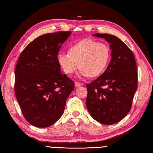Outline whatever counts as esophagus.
Segmentation results:
<instances>
[{
	"mask_svg": "<svg viewBox=\"0 0 153 153\" xmlns=\"http://www.w3.org/2000/svg\"><path fill=\"white\" fill-rule=\"evenodd\" d=\"M82 83H81V82H75V87H76L82 86Z\"/></svg>",
	"mask_w": 153,
	"mask_h": 153,
	"instance_id": "esophagus-1",
	"label": "esophagus"
}]
</instances>
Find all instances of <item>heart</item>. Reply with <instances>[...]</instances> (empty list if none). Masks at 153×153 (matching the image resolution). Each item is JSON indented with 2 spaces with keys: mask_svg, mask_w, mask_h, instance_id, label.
<instances>
[{
  "mask_svg": "<svg viewBox=\"0 0 153 153\" xmlns=\"http://www.w3.org/2000/svg\"><path fill=\"white\" fill-rule=\"evenodd\" d=\"M110 55V48L105 43L86 39L72 45L69 52L59 53L58 62L67 74H72L80 66V76L93 78L105 71Z\"/></svg>",
  "mask_w": 153,
  "mask_h": 153,
  "instance_id": "b5f03b06",
  "label": "heart"
}]
</instances>
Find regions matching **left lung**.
Wrapping results in <instances>:
<instances>
[{
  "label": "left lung",
  "mask_w": 153,
  "mask_h": 153,
  "mask_svg": "<svg viewBox=\"0 0 153 153\" xmlns=\"http://www.w3.org/2000/svg\"><path fill=\"white\" fill-rule=\"evenodd\" d=\"M110 44L111 59L103 73L87 84L86 105L91 116L101 124L111 125L129 113L138 88L134 56L118 37L108 33H95Z\"/></svg>",
  "instance_id": "1"
}]
</instances>
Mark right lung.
<instances>
[{
  "instance_id": "obj_1",
  "label": "right lung",
  "mask_w": 153,
  "mask_h": 153,
  "mask_svg": "<svg viewBox=\"0 0 153 153\" xmlns=\"http://www.w3.org/2000/svg\"><path fill=\"white\" fill-rule=\"evenodd\" d=\"M71 31L46 33L24 49L16 65L15 92L24 117L37 128L50 126L63 114L74 82L61 73L58 54Z\"/></svg>"
}]
</instances>
